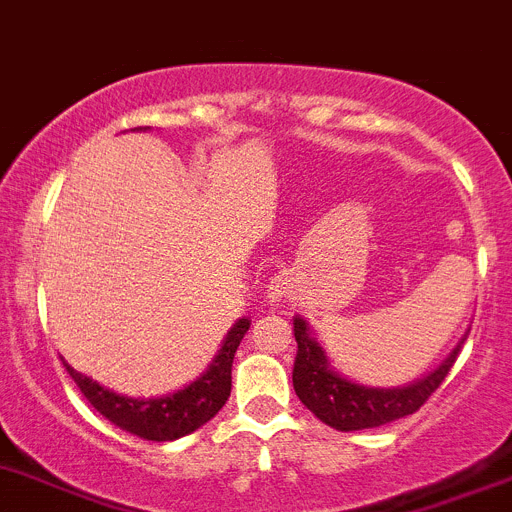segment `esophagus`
Returning <instances> with one entry per match:
<instances>
[{
    "label": "esophagus",
    "mask_w": 512,
    "mask_h": 512,
    "mask_svg": "<svg viewBox=\"0 0 512 512\" xmlns=\"http://www.w3.org/2000/svg\"><path fill=\"white\" fill-rule=\"evenodd\" d=\"M291 289H294V279H291L289 274H284V271H279V274L271 276L269 284H266V299H269L271 304H276V301L291 296Z\"/></svg>",
    "instance_id": "esophagus-1"
}]
</instances>
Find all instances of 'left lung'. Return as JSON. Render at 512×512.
I'll return each instance as SVG.
<instances>
[{"label": "left lung", "mask_w": 512, "mask_h": 512, "mask_svg": "<svg viewBox=\"0 0 512 512\" xmlns=\"http://www.w3.org/2000/svg\"><path fill=\"white\" fill-rule=\"evenodd\" d=\"M294 337L296 347H299L296 349L294 372H291L296 397L324 425L352 432L389 425V422L402 420V417L420 410L427 397L447 377L467 334L432 372L422 374L420 379L402 384V387H369V384H359L339 374L326 357L324 347L311 334L309 321L299 314L294 316Z\"/></svg>", "instance_id": "1"}]
</instances>
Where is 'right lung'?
Returning <instances> with one entry per match:
<instances>
[{
  "instance_id": "obj_1",
  "label": "right lung",
  "mask_w": 512,
  "mask_h": 512,
  "mask_svg": "<svg viewBox=\"0 0 512 512\" xmlns=\"http://www.w3.org/2000/svg\"><path fill=\"white\" fill-rule=\"evenodd\" d=\"M248 326H251L248 316L238 319L223 337L221 349L206 367V372L183 389H175V392L163 394V397L143 399L118 394L113 389L102 387L100 382H95L87 374L77 372L65 359L62 362H65L67 372L75 379L80 392L87 397V402L105 420H110L115 427L130 432V435H138L140 440L170 442L196 432L198 427L213 420L218 410L226 405L228 394H231L233 357H236V349L241 344L243 334L248 332Z\"/></svg>"
}]
</instances>
